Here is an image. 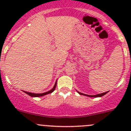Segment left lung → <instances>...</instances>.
Here are the masks:
<instances>
[{
  "label": "left lung",
  "instance_id": "obj_1",
  "mask_svg": "<svg viewBox=\"0 0 131 131\" xmlns=\"http://www.w3.org/2000/svg\"><path fill=\"white\" fill-rule=\"evenodd\" d=\"M108 92H104V93H101V94H96V95H87V94H84L83 93H81V92H79V94H80V95H85V96H89V97H101V96H104V95H105Z\"/></svg>",
  "mask_w": 131,
  "mask_h": 131
}]
</instances>
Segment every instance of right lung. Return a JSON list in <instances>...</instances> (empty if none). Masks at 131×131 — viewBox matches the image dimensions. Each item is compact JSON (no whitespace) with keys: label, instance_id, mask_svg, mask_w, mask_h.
<instances>
[{"label":"right lung","instance_id":"add662e5","mask_svg":"<svg viewBox=\"0 0 131 131\" xmlns=\"http://www.w3.org/2000/svg\"><path fill=\"white\" fill-rule=\"evenodd\" d=\"M56 84H57V82H56V83H55L54 86V88H52V89H51V91H47V92H43V93L35 94V93H31V92H26V91H25V92L26 94H27L28 95H29V96H31V97H40V96H45V95L47 94H50V93H51V92H53V91H54L55 88H56Z\"/></svg>","mask_w":131,"mask_h":131}]
</instances>
